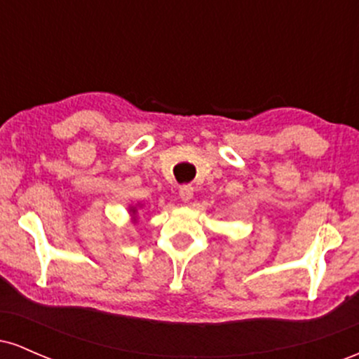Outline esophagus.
<instances>
[{"label":"esophagus","mask_w":359,"mask_h":359,"mask_svg":"<svg viewBox=\"0 0 359 359\" xmlns=\"http://www.w3.org/2000/svg\"><path fill=\"white\" fill-rule=\"evenodd\" d=\"M179 194H180V199H182V201H185V203H187V201H191V199H192V196H194V187H192L191 184L180 185Z\"/></svg>","instance_id":"obj_1"}]
</instances>
